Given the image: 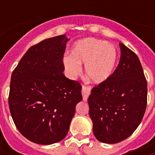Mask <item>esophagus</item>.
<instances>
[{"label":"esophagus","instance_id":"34e87169","mask_svg":"<svg viewBox=\"0 0 155 155\" xmlns=\"http://www.w3.org/2000/svg\"><path fill=\"white\" fill-rule=\"evenodd\" d=\"M90 93H91V87L87 86V85H83L82 87V95H83V100L86 101L87 100V97H89Z\"/></svg>","mask_w":155,"mask_h":155}]
</instances>
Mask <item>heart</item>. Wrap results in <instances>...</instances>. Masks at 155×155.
Masks as SVG:
<instances>
[{
  "label": "heart",
  "mask_w": 155,
  "mask_h": 155,
  "mask_svg": "<svg viewBox=\"0 0 155 155\" xmlns=\"http://www.w3.org/2000/svg\"><path fill=\"white\" fill-rule=\"evenodd\" d=\"M117 61V51L111 43L87 38L75 42L71 55L63 58V65L71 79H75L85 65V72L95 84L105 82L113 74Z\"/></svg>",
  "instance_id": "heart-1"
}]
</instances>
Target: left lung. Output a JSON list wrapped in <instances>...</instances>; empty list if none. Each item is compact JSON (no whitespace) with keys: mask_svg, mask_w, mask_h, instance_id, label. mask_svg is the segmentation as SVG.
I'll use <instances>...</instances> for the list:
<instances>
[{"mask_svg":"<svg viewBox=\"0 0 155 155\" xmlns=\"http://www.w3.org/2000/svg\"><path fill=\"white\" fill-rule=\"evenodd\" d=\"M117 67L87 99L93 134L100 142H120L134 132L147 104V82L137 54L120 43Z\"/></svg>","mask_w":155,"mask_h":155,"instance_id":"obj_1","label":"left lung"}]
</instances>
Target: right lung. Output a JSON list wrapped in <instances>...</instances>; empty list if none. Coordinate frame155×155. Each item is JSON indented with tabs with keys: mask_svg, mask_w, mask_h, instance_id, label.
Instances as JSON below:
<instances>
[{
	"mask_svg": "<svg viewBox=\"0 0 155 155\" xmlns=\"http://www.w3.org/2000/svg\"><path fill=\"white\" fill-rule=\"evenodd\" d=\"M66 35L45 39L28 50L11 75L8 106L19 132L50 145L66 137L82 86L63 74Z\"/></svg>",
	"mask_w": 155,
	"mask_h": 155,
	"instance_id": "obj_1",
	"label": "right lung"
}]
</instances>
